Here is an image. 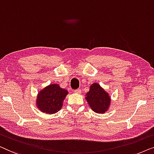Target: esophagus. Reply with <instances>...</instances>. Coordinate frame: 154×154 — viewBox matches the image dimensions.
Returning a JSON list of instances; mask_svg holds the SVG:
<instances>
[{"label":"esophagus","mask_w":154,"mask_h":154,"mask_svg":"<svg viewBox=\"0 0 154 154\" xmlns=\"http://www.w3.org/2000/svg\"><path fill=\"white\" fill-rule=\"evenodd\" d=\"M73 91H74V93H76V94H79L81 92V89L80 88H77V89H75Z\"/></svg>","instance_id":"esophagus-1"}]
</instances>
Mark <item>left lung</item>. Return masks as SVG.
<instances>
[{"label":"left lung","mask_w":154,"mask_h":154,"mask_svg":"<svg viewBox=\"0 0 154 154\" xmlns=\"http://www.w3.org/2000/svg\"><path fill=\"white\" fill-rule=\"evenodd\" d=\"M86 96L90 107L96 113H105L108 109L110 104V97L98 84H93Z\"/></svg>","instance_id":"left-lung-1"}]
</instances>
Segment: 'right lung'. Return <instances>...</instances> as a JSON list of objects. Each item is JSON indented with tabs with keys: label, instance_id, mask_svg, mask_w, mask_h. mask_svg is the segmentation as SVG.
<instances>
[{
	"label": "right lung",
	"instance_id": "1",
	"mask_svg": "<svg viewBox=\"0 0 154 154\" xmlns=\"http://www.w3.org/2000/svg\"><path fill=\"white\" fill-rule=\"evenodd\" d=\"M68 94V91L63 89L58 84H51L39 93L37 106L45 113H56L61 108L63 101Z\"/></svg>",
	"mask_w": 154,
	"mask_h": 154
}]
</instances>
